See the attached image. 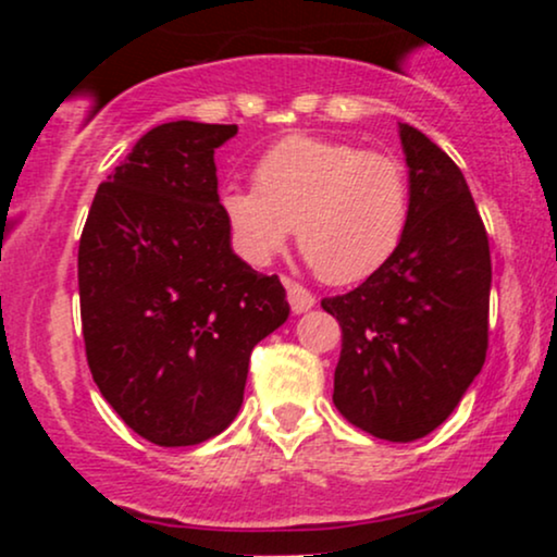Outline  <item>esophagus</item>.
I'll return each instance as SVG.
<instances>
[{
  "label": "esophagus",
  "mask_w": 557,
  "mask_h": 557,
  "mask_svg": "<svg viewBox=\"0 0 557 557\" xmlns=\"http://www.w3.org/2000/svg\"><path fill=\"white\" fill-rule=\"evenodd\" d=\"M283 285H285V293H287V304H290V309L296 311V314H304V311H309L311 306L317 304V298L311 296V293L306 290L304 285H298L296 280L283 277Z\"/></svg>",
  "instance_id": "34e87169"
}]
</instances>
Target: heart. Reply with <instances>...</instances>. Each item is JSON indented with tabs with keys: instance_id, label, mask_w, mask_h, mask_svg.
Segmentation results:
<instances>
[{
	"instance_id": "b5f03b06",
	"label": "heart",
	"mask_w": 557,
	"mask_h": 557,
	"mask_svg": "<svg viewBox=\"0 0 557 557\" xmlns=\"http://www.w3.org/2000/svg\"><path fill=\"white\" fill-rule=\"evenodd\" d=\"M235 240L251 261H270L296 225L304 257L322 280L350 285L393 259L406 235L411 185L398 157L345 140L287 136L253 168V188L220 196Z\"/></svg>"
}]
</instances>
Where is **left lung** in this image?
Wrapping results in <instances>:
<instances>
[{
  "label": "left lung",
  "mask_w": 557,
  "mask_h": 557,
  "mask_svg": "<svg viewBox=\"0 0 557 557\" xmlns=\"http://www.w3.org/2000/svg\"><path fill=\"white\" fill-rule=\"evenodd\" d=\"M411 212L398 251L345 296L322 300L341 322L337 411L389 443L437 430L487 356L490 240L458 164L400 123Z\"/></svg>",
  "instance_id": "obj_1"
}]
</instances>
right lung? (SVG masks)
<instances>
[{"mask_svg":"<svg viewBox=\"0 0 557 557\" xmlns=\"http://www.w3.org/2000/svg\"><path fill=\"white\" fill-rule=\"evenodd\" d=\"M238 125L151 127L96 190L78 246L86 359L149 443L198 445L238 417L248 359L290 314L277 274L230 248L214 149Z\"/></svg>","mask_w":557,"mask_h":557,"instance_id":"obj_1","label":"right lung"}]
</instances>
